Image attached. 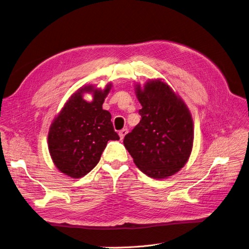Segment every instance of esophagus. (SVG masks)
Wrapping results in <instances>:
<instances>
[{
  "label": "esophagus",
  "mask_w": 249,
  "mask_h": 249,
  "mask_svg": "<svg viewBox=\"0 0 249 249\" xmlns=\"http://www.w3.org/2000/svg\"><path fill=\"white\" fill-rule=\"evenodd\" d=\"M126 134H127V129H123V130H120V131H119V133H118L120 139H124Z\"/></svg>",
  "instance_id": "esophagus-1"
}]
</instances>
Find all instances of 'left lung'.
I'll return each mask as SVG.
<instances>
[{"mask_svg":"<svg viewBox=\"0 0 249 249\" xmlns=\"http://www.w3.org/2000/svg\"><path fill=\"white\" fill-rule=\"evenodd\" d=\"M141 104L140 123L124 139L136 166L146 176L163 179L188 162L194 140L193 119L178 92L162 79L135 85Z\"/></svg>","mask_w":249,"mask_h":249,"instance_id":"left-lung-1","label":"left lung"}]
</instances>
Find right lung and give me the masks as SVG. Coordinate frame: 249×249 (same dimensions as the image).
Returning a JSON list of instances; mask_svg holds the SVG:
<instances>
[{"mask_svg":"<svg viewBox=\"0 0 249 249\" xmlns=\"http://www.w3.org/2000/svg\"><path fill=\"white\" fill-rule=\"evenodd\" d=\"M111 88L112 83L104 89L93 84L80 87L53 119L48 134L49 152L56 168L65 176H86L99 163L107 142L119 140L110 112L103 109ZM86 93L93 95L90 102L84 100Z\"/></svg>","mask_w":249,"mask_h":249,"instance_id":"add662e5","label":"right lung"}]
</instances>
